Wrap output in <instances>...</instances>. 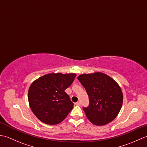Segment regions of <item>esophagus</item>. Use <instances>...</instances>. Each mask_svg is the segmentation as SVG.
<instances>
[{
    "instance_id": "esophagus-1",
    "label": "esophagus",
    "mask_w": 147,
    "mask_h": 147,
    "mask_svg": "<svg viewBox=\"0 0 147 147\" xmlns=\"http://www.w3.org/2000/svg\"><path fill=\"white\" fill-rule=\"evenodd\" d=\"M75 105H78V106H80L81 105V103L80 102H77L75 103Z\"/></svg>"
}]
</instances>
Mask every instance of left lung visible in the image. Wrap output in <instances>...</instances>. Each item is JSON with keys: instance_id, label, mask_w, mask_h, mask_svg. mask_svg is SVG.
Instances as JSON below:
<instances>
[{"instance_id": "obj_1", "label": "left lung", "mask_w": 147, "mask_h": 147, "mask_svg": "<svg viewBox=\"0 0 147 147\" xmlns=\"http://www.w3.org/2000/svg\"><path fill=\"white\" fill-rule=\"evenodd\" d=\"M78 80L89 96V106L83 107L88 120L96 126L106 125L113 121L123 102V94L118 83L100 72L82 74Z\"/></svg>"}]
</instances>
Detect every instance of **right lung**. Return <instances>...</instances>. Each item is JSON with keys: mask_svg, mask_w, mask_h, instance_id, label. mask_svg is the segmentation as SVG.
<instances>
[{"mask_svg": "<svg viewBox=\"0 0 147 147\" xmlns=\"http://www.w3.org/2000/svg\"><path fill=\"white\" fill-rule=\"evenodd\" d=\"M76 76L75 73H49L31 84L28 96L29 105L40 121L55 125L67 117L74 104L64 91Z\"/></svg>", "mask_w": 147, "mask_h": 147, "instance_id": "1", "label": "right lung"}]
</instances>
